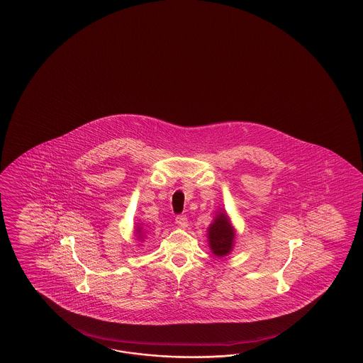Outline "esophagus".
<instances>
[{"label": "esophagus", "mask_w": 363, "mask_h": 363, "mask_svg": "<svg viewBox=\"0 0 363 363\" xmlns=\"http://www.w3.org/2000/svg\"><path fill=\"white\" fill-rule=\"evenodd\" d=\"M175 223L178 224L179 227L185 228V227H188V219L185 216H178L175 219Z\"/></svg>", "instance_id": "34e87169"}]
</instances>
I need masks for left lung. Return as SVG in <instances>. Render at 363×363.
<instances>
[{"mask_svg": "<svg viewBox=\"0 0 363 363\" xmlns=\"http://www.w3.org/2000/svg\"><path fill=\"white\" fill-rule=\"evenodd\" d=\"M236 240V230L223 208L216 211L213 222L208 227V242L211 253L223 258L231 255Z\"/></svg>", "mask_w": 363, "mask_h": 363, "instance_id": "1", "label": "left lung"}]
</instances>
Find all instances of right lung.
Returning <instances> with one entry per match:
<instances>
[{"instance_id":"obj_1","label":"right lung","mask_w":363,"mask_h":363,"mask_svg":"<svg viewBox=\"0 0 363 363\" xmlns=\"http://www.w3.org/2000/svg\"><path fill=\"white\" fill-rule=\"evenodd\" d=\"M145 235H147V232L143 228V223L136 224L135 225V236H136V239L140 240V241H144Z\"/></svg>"}]
</instances>
